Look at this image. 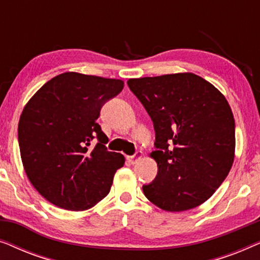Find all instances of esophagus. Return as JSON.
Masks as SVG:
<instances>
[{
    "label": "esophagus",
    "mask_w": 260,
    "mask_h": 260,
    "mask_svg": "<svg viewBox=\"0 0 260 260\" xmlns=\"http://www.w3.org/2000/svg\"><path fill=\"white\" fill-rule=\"evenodd\" d=\"M142 156H143V154H142V151H136V152H135V155L127 156L126 159L131 163V165H135V163H136L138 159L142 158Z\"/></svg>",
    "instance_id": "34e87169"
}]
</instances>
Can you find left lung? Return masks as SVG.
Listing matches in <instances>:
<instances>
[{
    "instance_id": "obj_1",
    "label": "left lung",
    "mask_w": 260,
    "mask_h": 260,
    "mask_svg": "<svg viewBox=\"0 0 260 260\" xmlns=\"http://www.w3.org/2000/svg\"><path fill=\"white\" fill-rule=\"evenodd\" d=\"M155 129L150 156L157 175L143 193L167 212H183L208 200L229 175L236 125L225 95L194 73L127 80Z\"/></svg>"
}]
</instances>
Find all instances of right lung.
<instances>
[{
  "mask_svg": "<svg viewBox=\"0 0 260 260\" xmlns=\"http://www.w3.org/2000/svg\"><path fill=\"white\" fill-rule=\"evenodd\" d=\"M123 87L119 79L66 72L47 81L23 108L17 136L24 172L56 207L86 211L111 189L125 158L108 151L97 119ZM94 138L99 143L92 148Z\"/></svg>",
  "mask_w": 260,
  "mask_h": 260,
  "instance_id": "right-lung-1",
  "label": "right lung"
}]
</instances>
